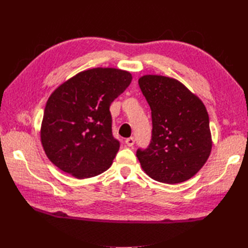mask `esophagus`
I'll use <instances>...</instances> for the list:
<instances>
[{"label":"esophagus","instance_id":"obj_1","mask_svg":"<svg viewBox=\"0 0 248 248\" xmlns=\"http://www.w3.org/2000/svg\"><path fill=\"white\" fill-rule=\"evenodd\" d=\"M134 143H135L134 138H129V139L125 140V144H127L129 147H133Z\"/></svg>","mask_w":248,"mask_h":248}]
</instances>
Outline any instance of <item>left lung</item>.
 Returning a JSON list of instances; mask_svg holds the SVG:
<instances>
[{
    "label": "left lung",
    "instance_id": "left-lung-1",
    "mask_svg": "<svg viewBox=\"0 0 248 248\" xmlns=\"http://www.w3.org/2000/svg\"><path fill=\"white\" fill-rule=\"evenodd\" d=\"M139 84L152 118L148 148L136 151L141 168L159 182L176 184L188 180L211 154L207 108L176 78L147 75L140 78Z\"/></svg>",
    "mask_w": 248,
    "mask_h": 248
}]
</instances>
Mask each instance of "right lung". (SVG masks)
<instances>
[{"label": "right lung", "instance_id": "right-lung-1", "mask_svg": "<svg viewBox=\"0 0 248 248\" xmlns=\"http://www.w3.org/2000/svg\"><path fill=\"white\" fill-rule=\"evenodd\" d=\"M132 76L116 68L78 72L51 93L40 140L48 159L78 179L98 176L112 165L119 141L112 133L109 107Z\"/></svg>", "mask_w": 248, "mask_h": 248}]
</instances>
